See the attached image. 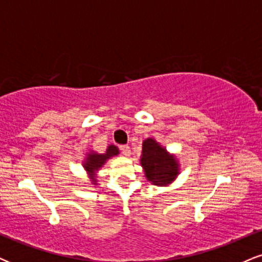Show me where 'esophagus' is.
Wrapping results in <instances>:
<instances>
[{
    "mask_svg": "<svg viewBox=\"0 0 262 262\" xmlns=\"http://www.w3.org/2000/svg\"><path fill=\"white\" fill-rule=\"evenodd\" d=\"M119 150H121V152L123 155H125V156L130 155V148H129L128 145H121L119 146Z\"/></svg>",
    "mask_w": 262,
    "mask_h": 262,
    "instance_id": "34e87169",
    "label": "esophagus"
}]
</instances>
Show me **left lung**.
<instances>
[{"mask_svg": "<svg viewBox=\"0 0 262 262\" xmlns=\"http://www.w3.org/2000/svg\"><path fill=\"white\" fill-rule=\"evenodd\" d=\"M141 166L149 181L154 185H167L179 173V166L172 156L167 155L154 139H146L143 143Z\"/></svg>", "mask_w": 262, "mask_h": 262, "instance_id": "obj_1", "label": "left lung"}]
</instances>
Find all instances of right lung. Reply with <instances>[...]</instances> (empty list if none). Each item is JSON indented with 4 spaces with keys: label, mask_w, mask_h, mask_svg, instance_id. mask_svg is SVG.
I'll return each instance as SVG.
<instances>
[{
    "label": "right lung",
    "mask_w": 262,
    "mask_h": 262,
    "mask_svg": "<svg viewBox=\"0 0 262 262\" xmlns=\"http://www.w3.org/2000/svg\"><path fill=\"white\" fill-rule=\"evenodd\" d=\"M118 154V148L114 145L108 146L106 154H89L85 162V169L89 171V172H93V171L98 170L102 167V165L106 162L107 159H110L111 156Z\"/></svg>",
    "instance_id": "1"
}]
</instances>
